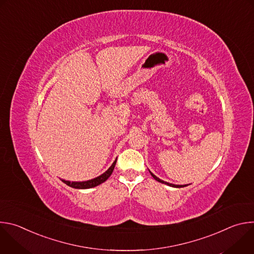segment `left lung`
Returning <instances> with one entry per match:
<instances>
[{"mask_svg":"<svg viewBox=\"0 0 254 254\" xmlns=\"http://www.w3.org/2000/svg\"><path fill=\"white\" fill-rule=\"evenodd\" d=\"M150 173H151V175L153 176V178L156 180V181H158V182H160V183H163V184H166V185H168V186H171V187H175V188H182V187H186V186H188V185H174V184H170V183H168V182H165V181H163V180H161V179H159L157 176H155L151 171H150Z\"/></svg>","mask_w":254,"mask_h":254,"instance_id":"obj_1","label":"left lung"}]
</instances>
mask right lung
I'll return each instance as SVG.
<instances>
[{"label":"right lung","mask_w":254,"mask_h":254,"mask_svg":"<svg viewBox=\"0 0 254 254\" xmlns=\"http://www.w3.org/2000/svg\"><path fill=\"white\" fill-rule=\"evenodd\" d=\"M116 164H117V160L113 163V165L110 167V169L105 171L102 175H100L94 179L84 181V182H70V181H65V180H62V182L65 183L66 185H68L69 187L75 188V189H89V188L96 187V186L100 185L101 183L105 182V181L111 177V175L113 174L114 169L116 167Z\"/></svg>","instance_id":"add662e5"}]
</instances>
